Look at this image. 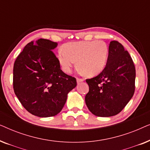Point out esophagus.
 Masks as SVG:
<instances>
[{
    "label": "esophagus",
    "mask_w": 150,
    "mask_h": 150,
    "mask_svg": "<svg viewBox=\"0 0 150 150\" xmlns=\"http://www.w3.org/2000/svg\"><path fill=\"white\" fill-rule=\"evenodd\" d=\"M76 81H77V83L79 84V83H81V82H83V81H84V80L82 79H79V78H77Z\"/></svg>",
    "instance_id": "obj_1"
}]
</instances>
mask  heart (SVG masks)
I'll return each instance as SVG.
<instances>
[{
  "instance_id": "b5f03b06",
  "label": "heart",
  "mask_w": 150,
  "mask_h": 150,
  "mask_svg": "<svg viewBox=\"0 0 150 150\" xmlns=\"http://www.w3.org/2000/svg\"><path fill=\"white\" fill-rule=\"evenodd\" d=\"M108 49L102 41L67 43L59 52L57 58L63 71L69 73L74 66L87 76H96L106 64Z\"/></svg>"
}]
</instances>
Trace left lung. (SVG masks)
<instances>
[{"mask_svg":"<svg viewBox=\"0 0 150 150\" xmlns=\"http://www.w3.org/2000/svg\"><path fill=\"white\" fill-rule=\"evenodd\" d=\"M136 70L127 50L117 41L108 46L106 66L96 77L87 79L89 87L86 105L98 117H111L120 113L132 98Z\"/></svg>","mask_w":150,"mask_h":150,"instance_id":"1","label":"left lung"}]
</instances>
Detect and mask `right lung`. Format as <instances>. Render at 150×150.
I'll return each mask as SVG.
<instances>
[{"label":"right lung","mask_w":150,"mask_h":150,"mask_svg":"<svg viewBox=\"0 0 150 150\" xmlns=\"http://www.w3.org/2000/svg\"><path fill=\"white\" fill-rule=\"evenodd\" d=\"M57 43L40 39L24 47L13 65L15 94L24 108L34 115L48 117L61 112L67 94L76 86L74 77L61 69L53 52Z\"/></svg>","instance_id":"1"}]
</instances>
